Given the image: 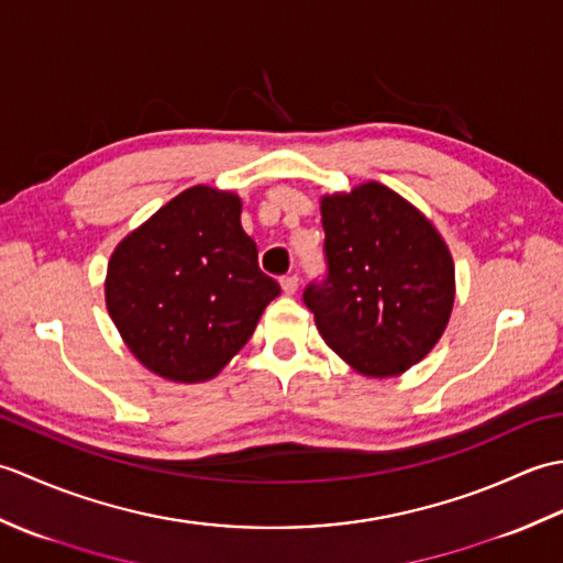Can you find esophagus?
I'll return each mask as SVG.
<instances>
[{
    "instance_id": "34e87169",
    "label": "esophagus",
    "mask_w": 563,
    "mask_h": 563,
    "mask_svg": "<svg viewBox=\"0 0 563 563\" xmlns=\"http://www.w3.org/2000/svg\"><path fill=\"white\" fill-rule=\"evenodd\" d=\"M297 285H300V280H297V275H285V278H280V288L285 295H295L297 292Z\"/></svg>"
}]
</instances>
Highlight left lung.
I'll list each match as a JSON object with an SVG mask.
<instances>
[{
    "label": "left lung",
    "mask_w": 563,
    "mask_h": 563,
    "mask_svg": "<svg viewBox=\"0 0 563 563\" xmlns=\"http://www.w3.org/2000/svg\"><path fill=\"white\" fill-rule=\"evenodd\" d=\"M327 278L302 300L321 339L367 377L430 353L454 305V263L423 212L377 181L321 198Z\"/></svg>",
    "instance_id": "left-lung-1"
}]
</instances>
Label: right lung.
Masks as SVG:
<instances>
[{
  "instance_id": "add662e5",
  "label": "right lung",
  "mask_w": 563,
  "mask_h": 563,
  "mask_svg": "<svg viewBox=\"0 0 563 563\" xmlns=\"http://www.w3.org/2000/svg\"><path fill=\"white\" fill-rule=\"evenodd\" d=\"M239 214V196L194 186L115 246L106 307L154 375L186 385L214 377L280 295Z\"/></svg>"
}]
</instances>
